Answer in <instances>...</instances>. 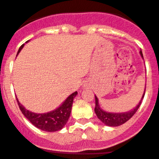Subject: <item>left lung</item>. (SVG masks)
Wrapping results in <instances>:
<instances>
[{
    "label": "left lung",
    "mask_w": 159,
    "mask_h": 159,
    "mask_svg": "<svg viewBox=\"0 0 159 159\" xmlns=\"http://www.w3.org/2000/svg\"><path fill=\"white\" fill-rule=\"evenodd\" d=\"M140 54H141L142 57H143V52L140 51ZM146 90V89H145ZM145 95V92L143 93V97H142L141 100L139 102V104L133 109V110L130 111L128 112H124V113H110V112H107L101 109L99 105V102H98V98L95 97V112L96 114L98 119H100L102 123H104L107 126L109 127H118L120 125L123 124L127 121H128L129 119L134 116L138 109L139 108L140 105H141L142 100H143V97Z\"/></svg>",
    "instance_id": "left-lung-1"
}]
</instances>
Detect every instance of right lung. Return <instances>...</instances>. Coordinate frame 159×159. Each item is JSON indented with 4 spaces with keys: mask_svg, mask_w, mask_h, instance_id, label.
I'll list each match as a JSON object with an SVG mask.
<instances>
[{
    "mask_svg": "<svg viewBox=\"0 0 159 159\" xmlns=\"http://www.w3.org/2000/svg\"><path fill=\"white\" fill-rule=\"evenodd\" d=\"M24 45L25 44H22L20 46L18 50L17 54L20 52ZM77 94H78L77 92H75L67 97L66 100L56 110L43 114H37L29 111V110L25 109V107L18 101L17 98L16 97V98L18 106L21 112L32 123V125H34L36 127L44 131L54 132L61 130L67 123L71 111L73 99L76 96Z\"/></svg>",
    "mask_w": 159,
    "mask_h": 159,
    "instance_id": "right-lung-1",
    "label": "right lung"
}]
</instances>
